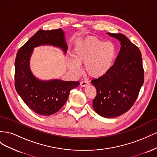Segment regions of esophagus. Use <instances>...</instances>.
I'll list each match as a JSON object with an SVG mask.
<instances>
[{
    "mask_svg": "<svg viewBox=\"0 0 157 157\" xmlns=\"http://www.w3.org/2000/svg\"><path fill=\"white\" fill-rule=\"evenodd\" d=\"M88 84H89L88 82V81H86V80H83V81H81V82H80V86H82V87L86 86H88Z\"/></svg>",
    "mask_w": 157,
    "mask_h": 157,
    "instance_id": "1",
    "label": "esophagus"
}]
</instances>
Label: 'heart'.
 Instances as JSON below:
<instances>
[{
  "label": "heart",
  "instance_id": "heart-1",
  "mask_svg": "<svg viewBox=\"0 0 157 157\" xmlns=\"http://www.w3.org/2000/svg\"><path fill=\"white\" fill-rule=\"evenodd\" d=\"M116 49L111 42H104L95 36H89L75 46L73 58H70L69 66L76 74L81 71L79 64L90 77L99 78L106 75L112 67Z\"/></svg>",
  "mask_w": 157,
  "mask_h": 157
}]
</instances>
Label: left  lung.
Listing matches in <instances>:
<instances>
[{
  "label": "left lung",
  "instance_id": "8db88e82",
  "mask_svg": "<svg viewBox=\"0 0 157 157\" xmlns=\"http://www.w3.org/2000/svg\"><path fill=\"white\" fill-rule=\"evenodd\" d=\"M107 34L121 42V50L109 72L92 80L97 90L93 107L100 116L114 118L125 113L134 105L144 82V70L138 47L124 35Z\"/></svg>",
  "mask_w": 157,
  "mask_h": 157
}]
</instances>
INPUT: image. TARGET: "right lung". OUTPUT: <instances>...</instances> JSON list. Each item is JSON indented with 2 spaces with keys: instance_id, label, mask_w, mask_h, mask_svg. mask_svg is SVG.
<instances>
[{
  "instance_id": "1",
  "label": "right lung",
  "mask_w": 157,
  "mask_h": 157,
  "mask_svg": "<svg viewBox=\"0 0 157 157\" xmlns=\"http://www.w3.org/2000/svg\"><path fill=\"white\" fill-rule=\"evenodd\" d=\"M44 45L58 47L65 54L68 47L64 31L61 29L39 30L19 49L15 60V88L23 101L33 111L49 116L64 105L71 90L80 83L58 79L42 80L33 75L30 69L33 49Z\"/></svg>"
}]
</instances>
